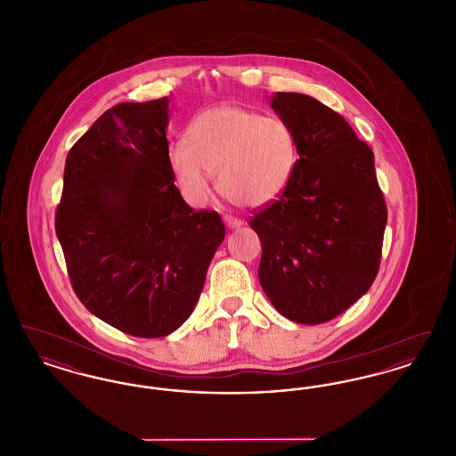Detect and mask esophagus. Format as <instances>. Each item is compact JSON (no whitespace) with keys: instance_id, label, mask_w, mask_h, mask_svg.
Here are the masks:
<instances>
[{"instance_id":"34e87169","label":"esophagus","mask_w":456,"mask_h":456,"mask_svg":"<svg viewBox=\"0 0 456 456\" xmlns=\"http://www.w3.org/2000/svg\"><path fill=\"white\" fill-rule=\"evenodd\" d=\"M224 222L229 229H239L242 225V220H239L236 217H231V216H224Z\"/></svg>"}]
</instances>
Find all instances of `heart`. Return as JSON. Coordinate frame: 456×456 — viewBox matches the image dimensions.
Instances as JSON below:
<instances>
[{
  "label": "heart",
  "mask_w": 456,
  "mask_h": 456,
  "mask_svg": "<svg viewBox=\"0 0 456 456\" xmlns=\"http://www.w3.org/2000/svg\"><path fill=\"white\" fill-rule=\"evenodd\" d=\"M169 167L190 201L203 203L210 175L229 201L258 208L275 201L287 188L297 162L290 126L272 116L238 106L203 110L191 123L186 142L169 147Z\"/></svg>",
  "instance_id": "1"
}]
</instances>
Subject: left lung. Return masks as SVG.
Returning a JSON list of instances; mask_svg holds the SVG:
<instances>
[{"instance_id": "1", "label": "left lung", "mask_w": 456, "mask_h": 456, "mask_svg": "<svg viewBox=\"0 0 456 456\" xmlns=\"http://www.w3.org/2000/svg\"><path fill=\"white\" fill-rule=\"evenodd\" d=\"M299 159L282 195L249 218L261 240V287L290 322L320 325L374 282L388 220L374 153L320 101L277 92L270 104Z\"/></svg>"}]
</instances>
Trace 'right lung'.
Masks as SVG:
<instances>
[{
  "label": "right lung",
  "instance_id": "right-lung-1",
  "mask_svg": "<svg viewBox=\"0 0 456 456\" xmlns=\"http://www.w3.org/2000/svg\"><path fill=\"white\" fill-rule=\"evenodd\" d=\"M169 99L108 109L68 152L56 236L92 314L160 338L195 309L225 227L195 212L169 167Z\"/></svg>",
  "mask_w": 456,
  "mask_h": 456
}]
</instances>
